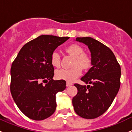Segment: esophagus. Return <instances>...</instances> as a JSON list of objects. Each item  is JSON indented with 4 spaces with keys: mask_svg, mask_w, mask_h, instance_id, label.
Listing matches in <instances>:
<instances>
[{
    "mask_svg": "<svg viewBox=\"0 0 132 132\" xmlns=\"http://www.w3.org/2000/svg\"><path fill=\"white\" fill-rule=\"evenodd\" d=\"M73 84L71 83V82H66V86L68 87V86H70L72 85Z\"/></svg>",
    "mask_w": 132,
    "mask_h": 132,
    "instance_id": "obj_1",
    "label": "esophagus"
}]
</instances>
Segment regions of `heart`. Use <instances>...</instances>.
<instances>
[{
  "label": "heart",
  "instance_id": "heart-1",
  "mask_svg": "<svg viewBox=\"0 0 132 132\" xmlns=\"http://www.w3.org/2000/svg\"><path fill=\"white\" fill-rule=\"evenodd\" d=\"M66 52L74 57L72 66L69 69H60L56 72V76L60 80L73 82L82 74V69L86 70L92 66V58L85 53L84 48L77 44H72L66 48ZM50 63L55 68H59L61 64V58L59 53L54 51L50 56Z\"/></svg>",
  "mask_w": 132,
  "mask_h": 132
}]
</instances>
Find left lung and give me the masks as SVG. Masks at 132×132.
<instances>
[{
    "label": "left lung",
    "mask_w": 132,
    "mask_h": 132,
    "mask_svg": "<svg viewBox=\"0 0 132 132\" xmlns=\"http://www.w3.org/2000/svg\"><path fill=\"white\" fill-rule=\"evenodd\" d=\"M88 46L92 68L81 78L86 84H75L78 93L72 99L74 111L80 117L94 119L102 115L111 106L120 87L121 68L108 47L91 37L76 38Z\"/></svg>",
    "instance_id": "left-lung-1"
}]
</instances>
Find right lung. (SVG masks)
<instances>
[{"label": "right lung", "mask_w": 132, "mask_h": 132, "mask_svg": "<svg viewBox=\"0 0 132 132\" xmlns=\"http://www.w3.org/2000/svg\"><path fill=\"white\" fill-rule=\"evenodd\" d=\"M68 39L41 35L24 44L12 62V98L20 111L32 120H42L52 116L56 108V94L66 88L65 80H53L54 69L50 56Z\"/></svg>", "instance_id": "obj_1"}]
</instances>
